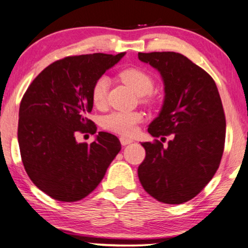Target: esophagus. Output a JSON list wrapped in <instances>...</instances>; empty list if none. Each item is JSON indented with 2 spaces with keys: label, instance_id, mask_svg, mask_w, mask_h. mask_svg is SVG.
Wrapping results in <instances>:
<instances>
[{
  "label": "esophagus",
  "instance_id": "esophagus-1",
  "mask_svg": "<svg viewBox=\"0 0 248 248\" xmlns=\"http://www.w3.org/2000/svg\"><path fill=\"white\" fill-rule=\"evenodd\" d=\"M120 140H121V144H122V145H123V146L128 145V144L133 143V140H132V139H127V137H124V136H122L121 139H120Z\"/></svg>",
  "mask_w": 248,
  "mask_h": 248
}]
</instances>
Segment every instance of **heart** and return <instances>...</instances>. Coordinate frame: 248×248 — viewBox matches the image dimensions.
I'll return each instance as SVG.
<instances>
[{"mask_svg":"<svg viewBox=\"0 0 248 248\" xmlns=\"http://www.w3.org/2000/svg\"><path fill=\"white\" fill-rule=\"evenodd\" d=\"M120 76L140 96L151 94L154 89L153 78L145 71L140 70V68H126V70L121 72ZM108 89V76L102 75L95 81L92 89V101L96 108H102L105 105ZM142 120V114L137 112H113L103 119L102 125L108 131L129 136L134 134L137 124Z\"/></svg>","mask_w":248,"mask_h":248,"instance_id":"obj_1","label":"heart"}]
</instances>
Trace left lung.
<instances>
[{
    "instance_id": "1",
    "label": "left lung",
    "mask_w": 248,
    "mask_h": 248,
    "mask_svg": "<svg viewBox=\"0 0 248 248\" xmlns=\"http://www.w3.org/2000/svg\"><path fill=\"white\" fill-rule=\"evenodd\" d=\"M139 59L159 72L165 91L148 133L173 134L167 147L158 140L142 143L146 156L137 170L140 182L158 202L185 203L208 184L222 159L226 133L222 100L212 76L180 53H139Z\"/></svg>"
}]
</instances>
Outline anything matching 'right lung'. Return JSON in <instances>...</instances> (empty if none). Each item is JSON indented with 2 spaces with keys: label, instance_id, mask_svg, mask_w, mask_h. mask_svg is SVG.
Masks as SVG:
<instances>
[{
  "label": "right lung",
  "instance_id": "add662e5",
  "mask_svg": "<svg viewBox=\"0 0 248 248\" xmlns=\"http://www.w3.org/2000/svg\"><path fill=\"white\" fill-rule=\"evenodd\" d=\"M125 53L67 56L45 67L20 104L17 140L24 169L42 192L61 202L84 199L97 187L121 151L115 135L98 132L93 143L78 133H96L87 115L96 79Z\"/></svg>",
  "mask_w": 248,
  "mask_h": 248
}]
</instances>
